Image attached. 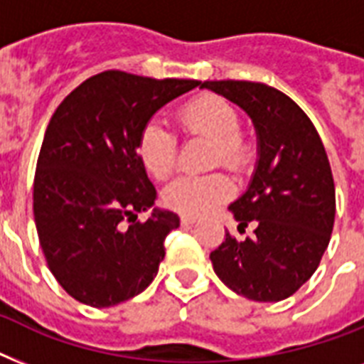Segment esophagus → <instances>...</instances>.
Masks as SVG:
<instances>
[{
	"mask_svg": "<svg viewBox=\"0 0 364 364\" xmlns=\"http://www.w3.org/2000/svg\"><path fill=\"white\" fill-rule=\"evenodd\" d=\"M194 223H196V217L181 215V225H194Z\"/></svg>",
	"mask_w": 364,
	"mask_h": 364,
	"instance_id": "34e87169",
	"label": "esophagus"
}]
</instances>
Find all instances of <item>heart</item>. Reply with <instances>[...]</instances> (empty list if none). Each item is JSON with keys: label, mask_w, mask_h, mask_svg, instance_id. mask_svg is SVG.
<instances>
[{"label": "heart", "mask_w": 364, "mask_h": 364, "mask_svg": "<svg viewBox=\"0 0 364 364\" xmlns=\"http://www.w3.org/2000/svg\"><path fill=\"white\" fill-rule=\"evenodd\" d=\"M183 130L191 136L213 141V164L240 170L249 159L247 145L240 137L238 111L219 96H200L179 111ZM137 154L145 170L156 179H164L176 168L177 139L162 122L149 121L137 136ZM232 194V183L225 173L204 177L183 176L164 191L168 208L183 215H205Z\"/></svg>", "instance_id": "obj_1"}]
</instances>
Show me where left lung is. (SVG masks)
I'll return each mask as SVG.
<instances>
[{
  "label": "left lung",
  "instance_id": "1",
  "mask_svg": "<svg viewBox=\"0 0 364 364\" xmlns=\"http://www.w3.org/2000/svg\"><path fill=\"white\" fill-rule=\"evenodd\" d=\"M247 113L257 134V164L245 193L228 205L245 240L225 234L211 251L228 289L257 302H279L317 270L333 232L336 200L327 153L304 111L276 88L251 81H205Z\"/></svg>",
  "mask_w": 364,
  "mask_h": 364
}]
</instances>
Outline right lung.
<instances>
[{"label": "right lung", "instance_id": "1", "mask_svg": "<svg viewBox=\"0 0 364 364\" xmlns=\"http://www.w3.org/2000/svg\"><path fill=\"white\" fill-rule=\"evenodd\" d=\"M198 85L111 70L87 79L54 111L37 159L33 217L53 276L82 304H121L156 276L179 217L154 208L137 136L156 111ZM147 209L148 221L136 222Z\"/></svg>", "mask_w": 364, "mask_h": 364}]
</instances>
